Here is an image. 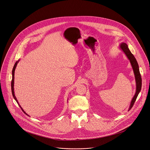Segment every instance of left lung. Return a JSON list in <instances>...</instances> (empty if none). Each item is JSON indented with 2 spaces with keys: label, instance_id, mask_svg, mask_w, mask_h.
Instances as JSON below:
<instances>
[{
  "label": "left lung",
  "instance_id": "left-lung-1",
  "mask_svg": "<svg viewBox=\"0 0 150 150\" xmlns=\"http://www.w3.org/2000/svg\"><path fill=\"white\" fill-rule=\"evenodd\" d=\"M119 49L123 52V53L125 54L127 59L129 60L130 63L131 64V66L133 69L135 78V82H136V92L131 102L129 109H128V110H129L130 109H132L139 92L141 91V87H142V79H141V74L139 72V69L138 62L135 57H134V56L132 54L129 48H128L127 45L125 43V42H121V44L119 46Z\"/></svg>",
  "mask_w": 150,
  "mask_h": 150
}]
</instances>
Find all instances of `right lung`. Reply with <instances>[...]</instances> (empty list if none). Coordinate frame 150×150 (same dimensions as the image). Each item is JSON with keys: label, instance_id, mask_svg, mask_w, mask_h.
<instances>
[{"label": "right lung", "instance_id": "right-lung-1", "mask_svg": "<svg viewBox=\"0 0 150 150\" xmlns=\"http://www.w3.org/2000/svg\"><path fill=\"white\" fill-rule=\"evenodd\" d=\"M19 60H18V61H16V63H15V65H14V66H13V69H12V82H11V90H12V96H13V97L14 99L16 100V101L17 102L18 104L19 105V107L21 108V110H22L23 111V112H24L26 115H27V113H25V112L23 110V109L22 108H21V105H20V104H19V103H18V100L16 99V97H15V96L14 88H13V86H14V74H15V68H16V66H17V64H18V63L19 62ZM28 116H29V115H28Z\"/></svg>", "mask_w": 150, "mask_h": 150}]
</instances>
